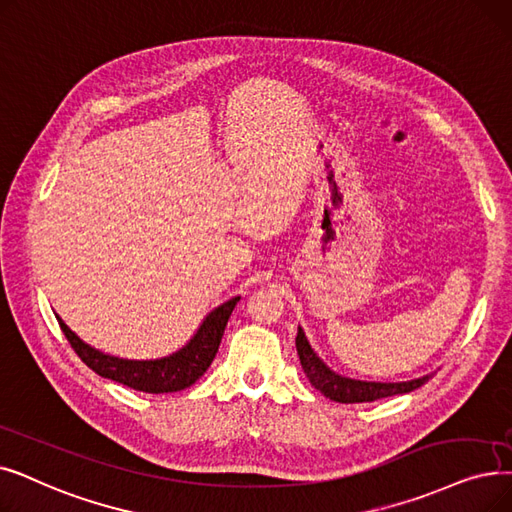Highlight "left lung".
I'll return each mask as SVG.
<instances>
[{"mask_svg": "<svg viewBox=\"0 0 512 512\" xmlns=\"http://www.w3.org/2000/svg\"><path fill=\"white\" fill-rule=\"evenodd\" d=\"M297 353L301 360V368L307 374L309 383L314 385L322 395H326L332 402H341V404H362V402H374V399L381 397H391L397 393H410L414 389H418L420 385H425L433 374L420 376V379L414 381H406V383H366V381H353V379H345V376L332 372L318 355L314 353V349L309 347L303 330L299 328L297 332Z\"/></svg>", "mask_w": 512, "mask_h": 512, "instance_id": "obj_1", "label": "left lung"}]
</instances>
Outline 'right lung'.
Listing matches in <instances>:
<instances>
[{
  "mask_svg": "<svg viewBox=\"0 0 512 512\" xmlns=\"http://www.w3.org/2000/svg\"><path fill=\"white\" fill-rule=\"evenodd\" d=\"M238 299L240 297H234L213 309L186 347L175 351L173 355H167V358L144 362L121 360L115 358V355H106L90 345H85L58 316L56 320L60 324V330L64 332L66 341L71 343L81 362L87 368H92L96 374L104 376V379L127 385L136 391L171 393L190 387L207 372L219 349L221 337H224L226 324Z\"/></svg>",
  "mask_w": 512,
  "mask_h": 512,
  "instance_id": "obj_1",
  "label": "right lung"
}]
</instances>
